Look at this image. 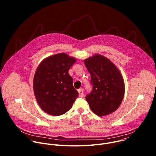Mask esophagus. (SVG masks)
Returning <instances> with one entry per match:
<instances>
[{"instance_id": "esophagus-1", "label": "esophagus", "mask_w": 156, "mask_h": 156, "mask_svg": "<svg viewBox=\"0 0 156 156\" xmlns=\"http://www.w3.org/2000/svg\"><path fill=\"white\" fill-rule=\"evenodd\" d=\"M78 91V93H79V96H80V97H83V92H84L83 88L80 89V90H79Z\"/></svg>"}]
</instances>
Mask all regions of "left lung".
<instances>
[{"label": "left lung", "instance_id": "obj_1", "mask_svg": "<svg viewBox=\"0 0 156 156\" xmlns=\"http://www.w3.org/2000/svg\"><path fill=\"white\" fill-rule=\"evenodd\" d=\"M91 75L92 91L86 96L91 109L98 116L112 114L120 105L125 93L122 75L107 58L96 54L84 60Z\"/></svg>", "mask_w": 156, "mask_h": 156}]
</instances>
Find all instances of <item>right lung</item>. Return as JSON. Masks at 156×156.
Here are the masks:
<instances>
[{
  "label": "right lung",
  "instance_id": "right-lung-1",
  "mask_svg": "<svg viewBox=\"0 0 156 156\" xmlns=\"http://www.w3.org/2000/svg\"><path fill=\"white\" fill-rule=\"evenodd\" d=\"M75 62V58L60 53L45 58L38 66L33 80L34 93L39 105L46 113L63 115L78 97L69 73Z\"/></svg>",
  "mask_w": 156,
  "mask_h": 156
}]
</instances>
